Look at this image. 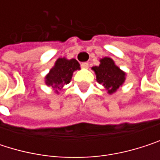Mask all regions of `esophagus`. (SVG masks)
I'll return each mask as SVG.
<instances>
[{
  "mask_svg": "<svg viewBox=\"0 0 160 160\" xmlns=\"http://www.w3.org/2000/svg\"><path fill=\"white\" fill-rule=\"evenodd\" d=\"M81 68H89V63H87V62H83V63H81Z\"/></svg>",
  "mask_w": 160,
  "mask_h": 160,
  "instance_id": "obj_1",
  "label": "esophagus"
}]
</instances>
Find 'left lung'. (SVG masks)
Segmentation results:
<instances>
[{"mask_svg": "<svg viewBox=\"0 0 160 160\" xmlns=\"http://www.w3.org/2000/svg\"><path fill=\"white\" fill-rule=\"evenodd\" d=\"M98 67H93L92 69L96 74V80L107 88L109 93L115 92L125 80V73L121 71L109 57H105L100 60Z\"/></svg>", "mask_w": 160, "mask_h": 160, "instance_id": "8db88e82", "label": "left lung"}]
</instances>
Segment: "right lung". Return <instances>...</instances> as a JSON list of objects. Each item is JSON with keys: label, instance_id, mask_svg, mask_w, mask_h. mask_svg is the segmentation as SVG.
I'll return each mask as SVG.
<instances>
[{"label": "right lung", "instance_id": "obj_1", "mask_svg": "<svg viewBox=\"0 0 160 160\" xmlns=\"http://www.w3.org/2000/svg\"><path fill=\"white\" fill-rule=\"evenodd\" d=\"M77 69H80V64L76 59L68 60L66 58H59L46 76L45 82L57 92V90L70 82L73 72Z\"/></svg>", "mask_w": 160, "mask_h": 160}]
</instances>
